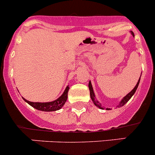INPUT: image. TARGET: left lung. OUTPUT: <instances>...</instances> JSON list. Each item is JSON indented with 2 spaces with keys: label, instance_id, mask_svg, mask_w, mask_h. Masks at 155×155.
Instances as JSON below:
<instances>
[{
  "label": "left lung",
  "instance_id": "left-lung-1",
  "mask_svg": "<svg viewBox=\"0 0 155 155\" xmlns=\"http://www.w3.org/2000/svg\"><path fill=\"white\" fill-rule=\"evenodd\" d=\"M132 36H134V33H133V32H132ZM140 78H141V77H140ZM139 81H140V78H139V80H138V83H137V84L135 85V87H134V89L132 90V91H131L130 93H129V94H128L127 95H126V97H125L124 98H123V100H122V101H121V102L119 103V105L117 106L118 107H123V106H124L125 104H126V103H127L128 101H129V100H130L131 97H132V96H133V94H135V91H136L137 88H138V84H139ZM88 87H89V90H90V95H91V100H92V101H93V102H94V104H95V105L97 106V107H98L99 108L103 109L102 107H101V104H100V103H99L98 101H96V100H95L96 97H95V95H94V91H93V87H92V85H91V81L89 82V84H88ZM107 110H110V109L107 108Z\"/></svg>",
  "mask_w": 155,
  "mask_h": 155
}]
</instances>
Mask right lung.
Here are the masks:
<instances>
[{"mask_svg": "<svg viewBox=\"0 0 155 155\" xmlns=\"http://www.w3.org/2000/svg\"><path fill=\"white\" fill-rule=\"evenodd\" d=\"M69 87H67L63 93L62 95L57 99L56 101H54L52 102H48V103H34V102H30L28 101L26 99L23 98L27 104L29 105L32 106V107H34L35 109L38 110H41V111H45V112H51V111H55L59 109H61L63 107L64 104H65L66 101L68 98V92Z\"/></svg>", "mask_w": 155, "mask_h": 155, "instance_id": "1", "label": "right lung"}]
</instances>
